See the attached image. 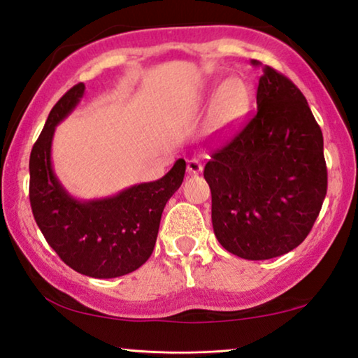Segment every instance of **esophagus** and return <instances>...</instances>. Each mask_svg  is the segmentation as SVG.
I'll use <instances>...</instances> for the list:
<instances>
[{"label":"esophagus","mask_w":358,"mask_h":358,"mask_svg":"<svg viewBox=\"0 0 358 358\" xmlns=\"http://www.w3.org/2000/svg\"><path fill=\"white\" fill-rule=\"evenodd\" d=\"M187 173L189 174H199L202 173V163L197 158H190L187 161Z\"/></svg>","instance_id":"obj_1"}]
</instances>
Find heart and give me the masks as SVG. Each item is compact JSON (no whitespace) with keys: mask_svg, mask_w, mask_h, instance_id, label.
<instances>
[{"mask_svg":"<svg viewBox=\"0 0 358 358\" xmlns=\"http://www.w3.org/2000/svg\"><path fill=\"white\" fill-rule=\"evenodd\" d=\"M222 92V104L228 112H239L248 102V90L241 81L234 80L220 87Z\"/></svg>","mask_w":358,"mask_h":358,"instance_id":"heart-1","label":"heart"}]
</instances>
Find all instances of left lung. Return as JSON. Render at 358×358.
Wrapping results in <instances>:
<instances>
[{
    "label": "left lung",
    "instance_id": "left-lung-1",
    "mask_svg": "<svg viewBox=\"0 0 358 358\" xmlns=\"http://www.w3.org/2000/svg\"><path fill=\"white\" fill-rule=\"evenodd\" d=\"M256 99L254 115L213 151L203 178L220 244L264 261L290 252L310 234L327 192V168L322 131L287 76L264 66Z\"/></svg>",
    "mask_w": 358,
    "mask_h": 358
}]
</instances>
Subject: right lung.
<instances>
[{"label": "right lung", "mask_w": 358, "mask_h": 358, "mask_svg": "<svg viewBox=\"0 0 358 358\" xmlns=\"http://www.w3.org/2000/svg\"><path fill=\"white\" fill-rule=\"evenodd\" d=\"M85 94L78 83L53 106L29 159V199L43 238L66 266L83 275L114 278L148 261L153 252L166 202L180 187L185 161L180 158L166 176L99 200L73 199L52 168L55 127Z\"/></svg>", "instance_id": "right-lung-1"}]
</instances>
